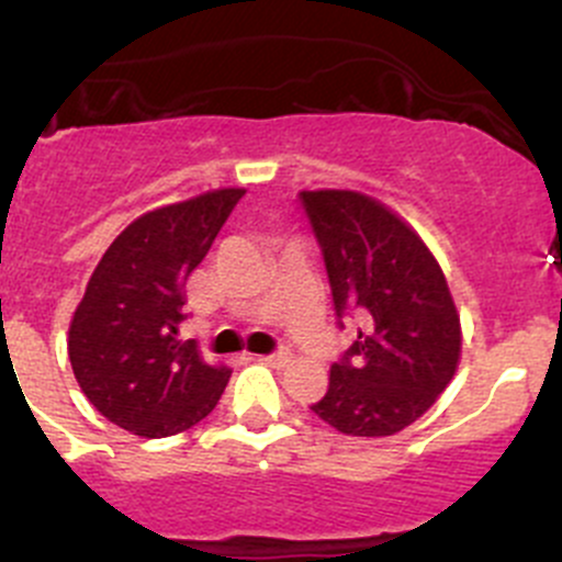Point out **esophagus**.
Instances as JSON below:
<instances>
[{
	"label": "esophagus",
	"mask_w": 562,
	"mask_h": 562,
	"mask_svg": "<svg viewBox=\"0 0 562 562\" xmlns=\"http://www.w3.org/2000/svg\"><path fill=\"white\" fill-rule=\"evenodd\" d=\"M260 361H266V364H271V367H280V364H285V361H291V350L280 348V350H274V353L260 356Z\"/></svg>",
	"instance_id": "1"
}]
</instances>
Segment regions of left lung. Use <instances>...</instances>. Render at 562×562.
<instances>
[{
    "mask_svg": "<svg viewBox=\"0 0 562 562\" xmlns=\"http://www.w3.org/2000/svg\"><path fill=\"white\" fill-rule=\"evenodd\" d=\"M339 328L359 337L331 364L313 411L345 435L386 438L432 407L457 372L462 334L449 285L427 245L383 203L350 190L299 192Z\"/></svg>",
    "mask_w": 562,
    "mask_h": 562,
    "instance_id": "left-lung-1",
    "label": "left lung"
}]
</instances>
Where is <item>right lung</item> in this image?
<instances>
[{"mask_svg": "<svg viewBox=\"0 0 562 562\" xmlns=\"http://www.w3.org/2000/svg\"><path fill=\"white\" fill-rule=\"evenodd\" d=\"M245 190L155 209L105 249L70 323L72 372L87 400L127 432L168 438L195 427L228 386L195 339H181L187 277L206 258Z\"/></svg>", "mask_w": 562, "mask_h": 562, "instance_id": "obj_1", "label": "right lung"}]
</instances>
